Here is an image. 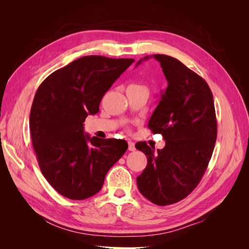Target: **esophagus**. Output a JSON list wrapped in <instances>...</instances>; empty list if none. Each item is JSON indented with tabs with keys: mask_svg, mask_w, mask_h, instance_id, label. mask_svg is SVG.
<instances>
[{
	"mask_svg": "<svg viewBox=\"0 0 249 249\" xmlns=\"http://www.w3.org/2000/svg\"><path fill=\"white\" fill-rule=\"evenodd\" d=\"M127 144H129V150L130 152H134L135 149H136V147H135V143L133 141H127Z\"/></svg>",
	"mask_w": 249,
	"mask_h": 249,
	"instance_id": "34e87169",
	"label": "esophagus"
}]
</instances>
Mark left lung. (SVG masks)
<instances>
[{
  "mask_svg": "<svg viewBox=\"0 0 249 249\" xmlns=\"http://www.w3.org/2000/svg\"><path fill=\"white\" fill-rule=\"evenodd\" d=\"M168 86L161 95L148 127L161 134L162 149L145 142L136 148L145 154L147 165L137 178L140 193L158 206H168L188 196L198 185L212 157L217 138L213 94L207 82L178 59L157 54Z\"/></svg>",
  "mask_w": 249,
  "mask_h": 249,
  "instance_id": "obj_1",
  "label": "left lung"
}]
</instances>
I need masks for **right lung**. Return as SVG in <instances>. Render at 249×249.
I'll use <instances>...</instances> for the list:
<instances>
[{
	"label": "right lung",
	"mask_w": 249,
	"mask_h": 249,
	"mask_svg": "<svg viewBox=\"0 0 249 249\" xmlns=\"http://www.w3.org/2000/svg\"><path fill=\"white\" fill-rule=\"evenodd\" d=\"M134 59L85 56L44 80L30 112V131L43 177L73 200L99 192L108 170L127 149L124 140L89 137L83 123Z\"/></svg>",
	"instance_id": "1"
}]
</instances>
